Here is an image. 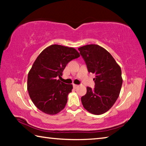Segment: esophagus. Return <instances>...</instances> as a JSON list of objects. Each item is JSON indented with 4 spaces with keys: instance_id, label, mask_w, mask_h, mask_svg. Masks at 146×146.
Instances as JSON below:
<instances>
[{
    "instance_id": "esophagus-1",
    "label": "esophagus",
    "mask_w": 146,
    "mask_h": 146,
    "mask_svg": "<svg viewBox=\"0 0 146 146\" xmlns=\"http://www.w3.org/2000/svg\"><path fill=\"white\" fill-rule=\"evenodd\" d=\"M73 88H75V89L77 88L78 87V85H76V84H73Z\"/></svg>"
}]
</instances>
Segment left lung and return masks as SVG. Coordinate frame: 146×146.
I'll return each instance as SVG.
<instances>
[{"instance_id": "8db88e82", "label": "left lung", "mask_w": 146, "mask_h": 146, "mask_svg": "<svg viewBox=\"0 0 146 146\" xmlns=\"http://www.w3.org/2000/svg\"><path fill=\"white\" fill-rule=\"evenodd\" d=\"M78 49L88 72L95 75V88H87V93L81 97L82 105L92 114H103L119 96L122 85L121 68L112 55L100 46L89 44Z\"/></svg>"}]
</instances>
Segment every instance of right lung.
<instances>
[{"label":"right lung","instance_id":"obj_1","mask_svg":"<svg viewBox=\"0 0 146 146\" xmlns=\"http://www.w3.org/2000/svg\"><path fill=\"white\" fill-rule=\"evenodd\" d=\"M79 56L75 49L56 44L46 48L38 56L28 73V91L38 110L55 115L64 108L73 86L57 78L69 62Z\"/></svg>","mask_w":146,"mask_h":146}]
</instances>
